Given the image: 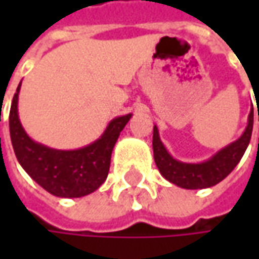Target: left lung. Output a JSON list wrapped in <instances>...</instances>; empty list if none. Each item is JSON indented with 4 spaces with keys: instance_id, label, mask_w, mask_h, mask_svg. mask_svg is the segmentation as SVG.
<instances>
[{
    "instance_id": "1",
    "label": "left lung",
    "mask_w": 259,
    "mask_h": 259,
    "mask_svg": "<svg viewBox=\"0 0 259 259\" xmlns=\"http://www.w3.org/2000/svg\"><path fill=\"white\" fill-rule=\"evenodd\" d=\"M259 121V111H258ZM254 126V109L248 115V124L242 135L235 140L234 143L225 145L219 151H216L212 157L200 163H184L167 151L163 144L158 128L154 125L153 130V151H154V161L158 171L168 180L170 183L176 184L182 189L196 190V189H207L214 184L221 183L228 174L234 170L236 164L241 161L245 154Z\"/></svg>"
}]
</instances>
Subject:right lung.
<instances>
[{"label":"right lung","mask_w":259,"mask_h":259,"mask_svg":"<svg viewBox=\"0 0 259 259\" xmlns=\"http://www.w3.org/2000/svg\"><path fill=\"white\" fill-rule=\"evenodd\" d=\"M17 88L10 109V137L15 157L35 183L57 197H83L99 189L108 177L115 143L133 114L109 121L94 143L76 150H57L34 141L18 116Z\"/></svg>","instance_id":"1"}]
</instances>
